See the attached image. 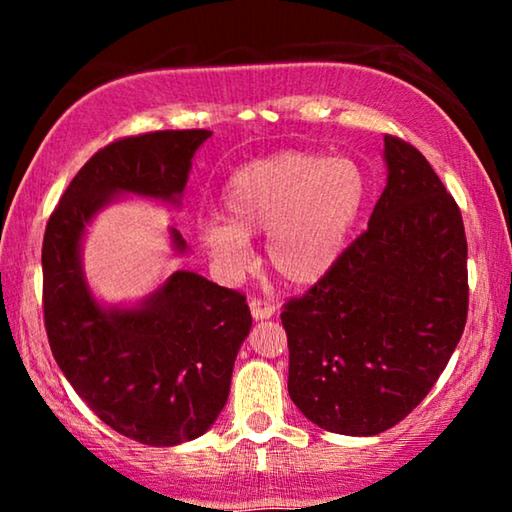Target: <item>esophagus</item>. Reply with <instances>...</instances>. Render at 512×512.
Listing matches in <instances>:
<instances>
[{"label":"esophagus","mask_w":512,"mask_h":512,"mask_svg":"<svg viewBox=\"0 0 512 512\" xmlns=\"http://www.w3.org/2000/svg\"><path fill=\"white\" fill-rule=\"evenodd\" d=\"M250 314H253L255 320H264V318H271L275 314V307L268 300L253 298L250 300Z\"/></svg>","instance_id":"obj_1"}]
</instances>
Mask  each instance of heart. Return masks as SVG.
I'll return each instance as SVG.
<instances>
[{
	"instance_id": "obj_1",
	"label": "heart",
	"mask_w": 512,
	"mask_h": 512,
	"mask_svg": "<svg viewBox=\"0 0 512 512\" xmlns=\"http://www.w3.org/2000/svg\"><path fill=\"white\" fill-rule=\"evenodd\" d=\"M368 201V178L350 158L280 151L248 162L225 180L221 219L201 244L225 273L250 262V235L266 232V259L293 287H309L339 262Z\"/></svg>"
}]
</instances>
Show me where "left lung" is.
<instances>
[{"mask_svg": "<svg viewBox=\"0 0 512 512\" xmlns=\"http://www.w3.org/2000/svg\"><path fill=\"white\" fill-rule=\"evenodd\" d=\"M388 180L368 230L282 309L289 395L343 436H377L418 406L467 320L463 216L427 158L384 137Z\"/></svg>", "mask_w": 512, "mask_h": 512, "instance_id": "obj_1", "label": "left lung"}]
</instances>
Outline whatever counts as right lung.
<instances>
[{
	"instance_id": "1",
	"label": "right lung",
	"mask_w": 512,
	"mask_h": 512,
	"mask_svg": "<svg viewBox=\"0 0 512 512\" xmlns=\"http://www.w3.org/2000/svg\"><path fill=\"white\" fill-rule=\"evenodd\" d=\"M210 135L155 131L103 146L65 189L42 241V309L58 368L108 427L151 447L194 440L219 418L253 325L246 296L176 271L137 307H101L85 282L81 239L115 194L178 205ZM171 241L185 253L176 228Z\"/></svg>"
}]
</instances>
